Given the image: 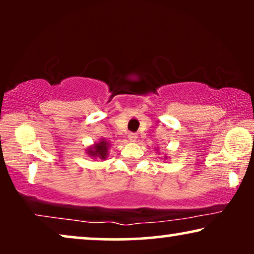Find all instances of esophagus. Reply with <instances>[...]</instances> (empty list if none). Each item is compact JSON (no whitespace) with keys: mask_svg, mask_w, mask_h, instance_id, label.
Here are the masks:
<instances>
[{"mask_svg":"<svg viewBox=\"0 0 254 254\" xmlns=\"http://www.w3.org/2000/svg\"><path fill=\"white\" fill-rule=\"evenodd\" d=\"M128 140H129L130 142H135L137 140V135L135 133H129L128 134Z\"/></svg>","mask_w":254,"mask_h":254,"instance_id":"esophagus-1","label":"esophagus"}]
</instances>
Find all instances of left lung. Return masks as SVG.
<instances>
[{
    "mask_svg": "<svg viewBox=\"0 0 254 254\" xmlns=\"http://www.w3.org/2000/svg\"><path fill=\"white\" fill-rule=\"evenodd\" d=\"M164 158H168V157H166V156H165V157Z\"/></svg>",
    "mask_w": 254,
    "mask_h": 254,
    "instance_id": "obj_1",
    "label": "left lung"
}]
</instances>
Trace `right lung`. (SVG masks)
Returning <instances> with one entry per match:
<instances>
[{"label":"right lung","mask_w":254,"mask_h":254,"mask_svg":"<svg viewBox=\"0 0 254 254\" xmlns=\"http://www.w3.org/2000/svg\"><path fill=\"white\" fill-rule=\"evenodd\" d=\"M110 143L107 142L105 138H100L98 142H96L95 144L90 145L89 148H86L85 152L88 154L90 157L92 158H99L105 161L109 156V149H110Z\"/></svg>","instance_id":"obj_1"}]
</instances>
